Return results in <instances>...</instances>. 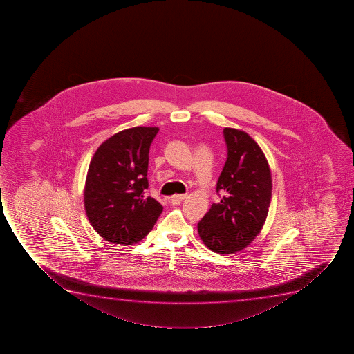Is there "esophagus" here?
<instances>
[{
  "mask_svg": "<svg viewBox=\"0 0 354 354\" xmlns=\"http://www.w3.org/2000/svg\"><path fill=\"white\" fill-rule=\"evenodd\" d=\"M187 198V194H176V196H173L171 198V204L178 205L183 201V199H186Z\"/></svg>",
  "mask_w": 354,
  "mask_h": 354,
  "instance_id": "esophagus-1",
  "label": "esophagus"
}]
</instances>
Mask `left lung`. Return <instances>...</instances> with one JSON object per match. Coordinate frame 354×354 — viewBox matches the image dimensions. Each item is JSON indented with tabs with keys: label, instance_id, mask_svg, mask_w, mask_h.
Masks as SVG:
<instances>
[{
	"label": "left lung",
	"instance_id": "obj_1",
	"mask_svg": "<svg viewBox=\"0 0 354 354\" xmlns=\"http://www.w3.org/2000/svg\"><path fill=\"white\" fill-rule=\"evenodd\" d=\"M227 158L216 183L221 199L198 223L200 238L216 254L249 245L266 223L271 201V171L266 155L249 133L225 128Z\"/></svg>",
	"mask_w": 354,
	"mask_h": 354
}]
</instances>
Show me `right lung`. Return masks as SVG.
<instances>
[{
  "instance_id": "obj_1",
  "label": "right lung",
  "mask_w": 354,
  "mask_h": 354,
  "mask_svg": "<svg viewBox=\"0 0 354 354\" xmlns=\"http://www.w3.org/2000/svg\"><path fill=\"white\" fill-rule=\"evenodd\" d=\"M158 128L135 127L103 142L92 158L84 188L85 212L100 237L133 245L146 237L162 205L145 196L149 148Z\"/></svg>"
}]
</instances>
